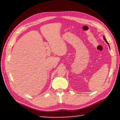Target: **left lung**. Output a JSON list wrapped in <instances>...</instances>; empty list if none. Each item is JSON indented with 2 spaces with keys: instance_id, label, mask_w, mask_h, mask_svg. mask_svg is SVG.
I'll return each mask as SVG.
<instances>
[{
  "instance_id": "obj_1",
  "label": "left lung",
  "mask_w": 120,
  "mask_h": 120,
  "mask_svg": "<svg viewBox=\"0 0 120 120\" xmlns=\"http://www.w3.org/2000/svg\"><path fill=\"white\" fill-rule=\"evenodd\" d=\"M103 38H104V40H105V41H106V42L107 43V44H109V43H108V42H107V40H106V38H105V37L104 36V37H103Z\"/></svg>"
}]
</instances>
